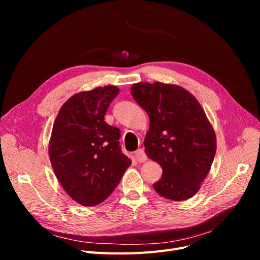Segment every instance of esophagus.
I'll use <instances>...</instances> for the list:
<instances>
[{
	"instance_id": "obj_1",
	"label": "esophagus",
	"mask_w": 260,
	"mask_h": 260,
	"mask_svg": "<svg viewBox=\"0 0 260 260\" xmlns=\"http://www.w3.org/2000/svg\"><path fill=\"white\" fill-rule=\"evenodd\" d=\"M135 158L137 159L138 162H144L147 159L144 151H143V149H141V148L137 149V151L135 152Z\"/></svg>"
}]
</instances>
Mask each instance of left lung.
I'll list each match as a JSON object with an SVG mask.
<instances>
[{
	"mask_svg": "<svg viewBox=\"0 0 260 260\" xmlns=\"http://www.w3.org/2000/svg\"><path fill=\"white\" fill-rule=\"evenodd\" d=\"M132 95L149 117L145 153L162 168L155 190L177 201L194 196L216 154L215 132L199 102L184 88L160 82L134 84Z\"/></svg>",
	"mask_w": 260,
	"mask_h": 260,
	"instance_id": "left-lung-1",
	"label": "left lung"
}]
</instances>
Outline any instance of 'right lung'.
I'll list each match as a JSON object with an SVG mask.
<instances>
[{"instance_id": "obj_1", "label": "right lung", "mask_w": 260, "mask_h": 260, "mask_svg": "<svg viewBox=\"0 0 260 260\" xmlns=\"http://www.w3.org/2000/svg\"><path fill=\"white\" fill-rule=\"evenodd\" d=\"M118 93L116 86L76 93L54 121L48 148L51 166L66 193L82 206L104 201L132 165L121 151L120 129L104 121Z\"/></svg>"}]
</instances>
